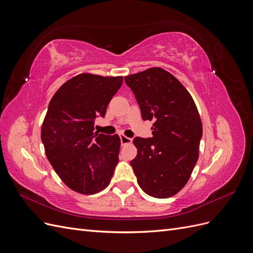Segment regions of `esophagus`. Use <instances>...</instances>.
<instances>
[{
    "instance_id": "1",
    "label": "esophagus",
    "mask_w": 253,
    "mask_h": 253,
    "mask_svg": "<svg viewBox=\"0 0 253 253\" xmlns=\"http://www.w3.org/2000/svg\"><path fill=\"white\" fill-rule=\"evenodd\" d=\"M120 142L121 144H127L132 142V138H128V137L125 136V135H120Z\"/></svg>"
}]
</instances>
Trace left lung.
I'll return each instance as SVG.
<instances>
[{"label": "left lung", "instance_id": "left-lung-1", "mask_svg": "<svg viewBox=\"0 0 253 253\" xmlns=\"http://www.w3.org/2000/svg\"><path fill=\"white\" fill-rule=\"evenodd\" d=\"M143 120H154L153 136L135 137L131 166L143 192L157 198L185 187L198 159L203 137L200 114L186 87L172 74L152 67L125 77Z\"/></svg>", "mask_w": 253, "mask_h": 253}]
</instances>
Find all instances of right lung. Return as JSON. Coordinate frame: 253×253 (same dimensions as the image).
<instances>
[{"label": "right lung", "mask_w": 253, "mask_h": 253, "mask_svg": "<svg viewBox=\"0 0 253 253\" xmlns=\"http://www.w3.org/2000/svg\"><path fill=\"white\" fill-rule=\"evenodd\" d=\"M122 77L81 74L65 82L48 104L41 139L50 165L67 187L95 194L109 185L118 164V135L94 132Z\"/></svg>", "instance_id": "1"}]
</instances>
